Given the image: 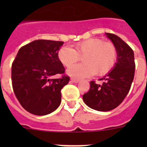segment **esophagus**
Listing matches in <instances>:
<instances>
[{"label":"esophagus","mask_w":147,"mask_h":147,"mask_svg":"<svg viewBox=\"0 0 147 147\" xmlns=\"http://www.w3.org/2000/svg\"><path fill=\"white\" fill-rule=\"evenodd\" d=\"M71 82H73L74 83H78L80 82V80H79V79H76V78H71Z\"/></svg>","instance_id":"34e87169"}]
</instances>
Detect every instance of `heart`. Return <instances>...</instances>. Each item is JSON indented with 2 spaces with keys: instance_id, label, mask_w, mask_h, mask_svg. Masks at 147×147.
I'll list each match as a JSON object with an SVG mask.
<instances>
[{
  "instance_id": "b5f03b06",
  "label": "heart",
  "mask_w": 147,
  "mask_h": 147,
  "mask_svg": "<svg viewBox=\"0 0 147 147\" xmlns=\"http://www.w3.org/2000/svg\"><path fill=\"white\" fill-rule=\"evenodd\" d=\"M82 57V64L68 68L67 74L77 78L93 74L104 76L113 69L117 59V49L113 42H103L98 38L89 39L75 45V49L62 47L58 51V58L62 64L68 67Z\"/></svg>"
}]
</instances>
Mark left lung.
I'll use <instances>...</instances> for the list:
<instances>
[{"mask_svg": "<svg viewBox=\"0 0 147 147\" xmlns=\"http://www.w3.org/2000/svg\"><path fill=\"white\" fill-rule=\"evenodd\" d=\"M117 49V62L111 71L99 80L90 82V90L83 95V101L88 107L98 111H110L121 103L130 90L134 79V52L124 40L117 35L106 33Z\"/></svg>", "mask_w": 147, "mask_h": 147, "instance_id": "8db88e82", "label": "left lung"}]
</instances>
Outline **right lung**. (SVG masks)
Returning a JSON list of instances; mask_svg holds the SVG:
<instances>
[{
    "label": "right lung",
    "instance_id": "right-lung-1",
    "mask_svg": "<svg viewBox=\"0 0 147 147\" xmlns=\"http://www.w3.org/2000/svg\"><path fill=\"white\" fill-rule=\"evenodd\" d=\"M64 42L37 40L20 48L11 65L14 93L22 107L30 113L45 115L61 103V90L69 76L62 75L65 67L58 58Z\"/></svg>",
    "mask_w": 147,
    "mask_h": 147
}]
</instances>
